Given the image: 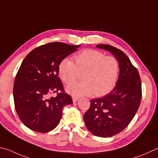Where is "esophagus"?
Segmentation results:
<instances>
[{
  "label": "esophagus",
  "instance_id": "1",
  "mask_svg": "<svg viewBox=\"0 0 158 158\" xmlns=\"http://www.w3.org/2000/svg\"><path fill=\"white\" fill-rule=\"evenodd\" d=\"M79 100V97H73V102H78Z\"/></svg>",
  "mask_w": 158,
  "mask_h": 158
}]
</instances>
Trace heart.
<instances>
[{"instance_id":"1","label":"heart","mask_w":158,"mask_h":158,"mask_svg":"<svg viewBox=\"0 0 158 158\" xmlns=\"http://www.w3.org/2000/svg\"><path fill=\"white\" fill-rule=\"evenodd\" d=\"M74 63L65 58L59 65V74L65 84H70L82 73L81 82L66 88L68 93L75 97L105 95L113 90L118 80L119 64L114 56H106L95 50H85L74 56Z\"/></svg>"}]
</instances>
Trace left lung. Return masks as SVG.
Listing matches in <instances>:
<instances>
[{
  "instance_id": "left-lung-1",
  "label": "left lung",
  "mask_w": 158,
  "mask_h": 158,
  "mask_svg": "<svg viewBox=\"0 0 158 158\" xmlns=\"http://www.w3.org/2000/svg\"><path fill=\"white\" fill-rule=\"evenodd\" d=\"M96 47L115 56L119 64V78L108 95L91 100L84 119L94 135L110 137L127 128L135 115L142 99L141 79L138 70L122 50L105 44Z\"/></svg>"
}]
</instances>
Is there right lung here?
I'll return each instance as SVG.
<instances>
[{
	"label": "right lung",
	"mask_w": 158,
	"mask_h": 158,
	"mask_svg": "<svg viewBox=\"0 0 158 158\" xmlns=\"http://www.w3.org/2000/svg\"><path fill=\"white\" fill-rule=\"evenodd\" d=\"M79 46L49 43L31 50L23 61L14 80V101L21 121L31 131H52L60 122L63 108L73 104L58 77L59 65ZM54 92L56 97L48 98Z\"/></svg>",
	"instance_id": "1"
}]
</instances>
